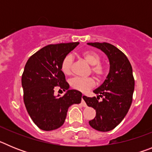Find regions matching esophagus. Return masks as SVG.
<instances>
[{
    "label": "esophagus",
    "instance_id": "34e87169",
    "mask_svg": "<svg viewBox=\"0 0 152 152\" xmlns=\"http://www.w3.org/2000/svg\"><path fill=\"white\" fill-rule=\"evenodd\" d=\"M84 98H85V96L83 94L82 97H81V103H82V104H83V106H84V107H86V106H87V104H86L85 101H84Z\"/></svg>",
    "mask_w": 152,
    "mask_h": 152
}]
</instances>
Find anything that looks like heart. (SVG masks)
Wrapping results in <instances>:
<instances>
[{
	"mask_svg": "<svg viewBox=\"0 0 152 152\" xmlns=\"http://www.w3.org/2000/svg\"><path fill=\"white\" fill-rule=\"evenodd\" d=\"M81 56L88 64L92 65L91 72H92L94 77L98 80H103L107 75V69L100 64L102 58L100 55L94 51L87 50L81 52ZM72 61H73V58L71 55H67L63 58L61 63V70L64 75H68L72 73ZM70 85L74 89L81 92H86L94 87L95 81L94 79L91 77H75L70 80Z\"/></svg>",
	"mask_w": 152,
	"mask_h": 152,
	"instance_id": "b5f03b06",
	"label": "heart"
}]
</instances>
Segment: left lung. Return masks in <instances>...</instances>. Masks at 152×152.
<instances>
[{
	"instance_id": "left-lung-1",
	"label": "left lung",
	"mask_w": 152,
	"mask_h": 152,
	"mask_svg": "<svg viewBox=\"0 0 152 152\" xmlns=\"http://www.w3.org/2000/svg\"><path fill=\"white\" fill-rule=\"evenodd\" d=\"M88 45L103 51L110 61V72L101 86L94 91L98 96L84 101L96 110V116L90 126L100 132L116 128L128 113L133 96L135 80L128 58L116 46L107 42H89ZM103 98L100 102L99 97Z\"/></svg>"
}]
</instances>
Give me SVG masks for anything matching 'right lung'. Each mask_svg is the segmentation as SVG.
Returning <instances> with one entry per match:
<instances>
[{"mask_svg":"<svg viewBox=\"0 0 152 152\" xmlns=\"http://www.w3.org/2000/svg\"><path fill=\"white\" fill-rule=\"evenodd\" d=\"M79 44H51L30 56L22 75L23 101L33 123L44 131H51L64 124L69 107L81 101L82 94L68 90L69 84L61 70V63ZM58 87L67 91L64 96L56 97Z\"/></svg>","mask_w":152,"mask_h":152,"instance_id":"obj_1","label":"right lung"}]
</instances>
